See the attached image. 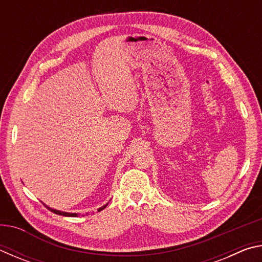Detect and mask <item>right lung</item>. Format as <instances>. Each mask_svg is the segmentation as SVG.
<instances>
[{
	"mask_svg": "<svg viewBox=\"0 0 262 262\" xmlns=\"http://www.w3.org/2000/svg\"><path fill=\"white\" fill-rule=\"evenodd\" d=\"M106 206L107 205H105V206H103L101 208H99L98 209V211H100V210H103V209H105L106 208ZM48 210H51L52 212H54V214H57V215H62V216H69V217H76L77 216V214H72V212H63V211H59V210H55V209H52V208H50V207H47V206H45Z\"/></svg>",
	"mask_w": 262,
	"mask_h": 262,
	"instance_id": "1",
	"label": "right lung"
}]
</instances>
